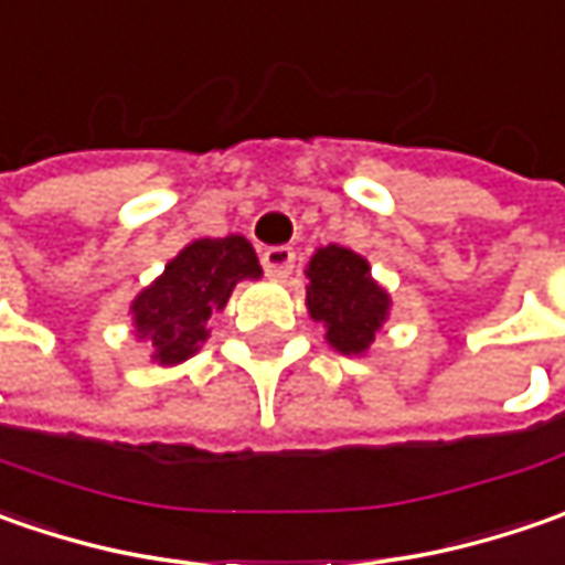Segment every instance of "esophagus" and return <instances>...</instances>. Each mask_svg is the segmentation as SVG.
<instances>
[{
    "instance_id": "1",
    "label": "esophagus",
    "mask_w": 565,
    "mask_h": 565,
    "mask_svg": "<svg viewBox=\"0 0 565 565\" xmlns=\"http://www.w3.org/2000/svg\"><path fill=\"white\" fill-rule=\"evenodd\" d=\"M260 264H264V273H267V276H273V279H286V276L295 270V250L289 248V245L267 248L260 254Z\"/></svg>"
}]
</instances>
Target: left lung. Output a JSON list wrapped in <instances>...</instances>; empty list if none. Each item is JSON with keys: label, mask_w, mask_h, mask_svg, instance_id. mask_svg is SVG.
<instances>
[{"label": "left lung", "mask_w": 565, "mask_h": 565, "mask_svg": "<svg viewBox=\"0 0 565 565\" xmlns=\"http://www.w3.org/2000/svg\"><path fill=\"white\" fill-rule=\"evenodd\" d=\"M308 311L327 327L330 345L359 355L380 330L390 298L371 279L367 260L355 250L327 245L308 264Z\"/></svg>", "instance_id": "8db88e82"}]
</instances>
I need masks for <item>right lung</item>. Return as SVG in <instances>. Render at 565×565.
<instances>
[{"instance_id":"obj_1","label":"right lung","mask_w":565,"mask_h":565,"mask_svg":"<svg viewBox=\"0 0 565 565\" xmlns=\"http://www.w3.org/2000/svg\"><path fill=\"white\" fill-rule=\"evenodd\" d=\"M260 264L248 238H198L131 305L138 333L153 342V359L179 364L206 339V320L223 311L238 279H257Z\"/></svg>"}]
</instances>
